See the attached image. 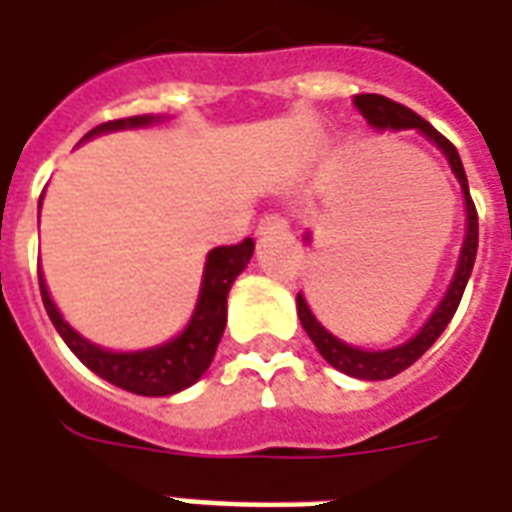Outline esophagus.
<instances>
[{"mask_svg":"<svg viewBox=\"0 0 512 512\" xmlns=\"http://www.w3.org/2000/svg\"><path fill=\"white\" fill-rule=\"evenodd\" d=\"M288 229V218L283 213H264L259 221V232L267 234V232H283Z\"/></svg>","mask_w":512,"mask_h":512,"instance_id":"obj_1","label":"esophagus"}]
</instances>
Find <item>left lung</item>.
Segmentation results:
<instances>
[{
	"mask_svg": "<svg viewBox=\"0 0 512 512\" xmlns=\"http://www.w3.org/2000/svg\"><path fill=\"white\" fill-rule=\"evenodd\" d=\"M353 102L361 110V115L370 121L372 126L378 129H418L424 132L429 140L440 148V151L448 156L451 161V169L456 172V178L461 183V191H464V202H467V237H464V245H461V259L459 270H456V278H453L448 294L440 302V307L434 310V315L429 318V324L421 329V334H416L410 343L399 345V348H391V351H359L353 345L340 343L337 337L326 332L324 326L318 324V318L310 313L305 297L297 294V313L299 321L305 326V332L310 334V340L315 343L318 353L324 356L334 370L345 372L351 378L361 380H386L399 375L402 370H407L410 364H416L421 356H424L429 348L434 345V340L445 332V326L451 324L453 313L461 302V294L467 288V280H470L472 264H475V253H478V210H475V202L470 197V186H467V175H464V167H461L459 151L453 148V142L448 137L437 132L429 121H424L421 115L413 113L410 107L399 105L394 99L380 94H356Z\"/></svg>",
	"mask_w": 512,
	"mask_h": 512,
	"instance_id": "8db88e82",
	"label": "left lung"
}]
</instances>
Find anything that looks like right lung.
Instances as JSON below:
<instances>
[{
	"instance_id": "obj_1",
	"label": "right lung",
	"mask_w": 512,
	"mask_h": 512,
	"mask_svg": "<svg viewBox=\"0 0 512 512\" xmlns=\"http://www.w3.org/2000/svg\"><path fill=\"white\" fill-rule=\"evenodd\" d=\"M151 124V118L137 115L129 121H107V124L96 126L86 137L96 132H110V129H124V126H140ZM253 240L245 237L242 242L234 245H218L210 251L205 264V278H202V294H199L197 310L186 332L175 337L172 343L151 348V351L137 353H113L96 348L88 340H83L75 329L64 324L56 305L48 297V288L42 280V272L37 267V278H40V294L42 305L48 310V318L61 334V340L69 345V351L75 353L88 370L96 372L99 378L107 383L142 394V397H169L178 394L191 383H197L210 361L215 356V348L221 343V334L226 326V297L232 288L234 278L245 270V264L251 261Z\"/></svg>"
}]
</instances>
